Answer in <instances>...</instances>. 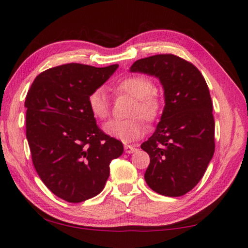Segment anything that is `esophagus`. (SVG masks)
I'll return each mask as SVG.
<instances>
[{
  "label": "esophagus",
  "mask_w": 248,
  "mask_h": 248,
  "mask_svg": "<svg viewBox=\"0 0 248 248\" xmlns=\"http://www.w3.org/2000/svg\"><path fill=\"white\" fill-rule=\"evenodd\" d=\"M124 150H125V153L131 154V153H134L136 151V147L132 145H124Z\"/></svg>",
  "instance_id": "obj_1"
}]
</instances>
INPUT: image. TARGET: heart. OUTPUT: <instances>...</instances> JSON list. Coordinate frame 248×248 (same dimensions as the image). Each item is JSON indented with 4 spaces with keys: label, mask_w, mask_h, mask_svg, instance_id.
Returning <instances> with one entry per match:
<instances>
[{
    "label": "heart",
    "mask_w": 248,
    "mask_h": 248,
    "mask_svg": "<svg viewBox=\"0 0 248 248\" xmlns=\"http://www.w3.org/2000/svg\"><path fill=\"white\" fill-rule=\"evenodd\" d=\"M113 90L116 94H124L134 98L131 109L132 117H142L147 122H154L161 113V98L153 92V83L145 76H125L114 83ZM87 106L95 119L105 120L111 114V102L103 89H95L89 94ZM103 129L106 134L123 143L135 142L146 133L145 125L140 119L112 120L104 124Z\"/></svg>",
    "instance_id": "obj_1"
}]
</instances>
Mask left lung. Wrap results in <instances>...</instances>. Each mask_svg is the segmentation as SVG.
<instances>
[{"mask_svg": "<svg viewBox=\"0 0 248 248\" xmlns=\"http://www.w3.org/2000/svg\"><path fill=\"white\" fill-rule=\"evenodd\" d=\"M155 76L164 89L161 121L140 147L150 155L147 185L164 196H182L197 185L215 151L208 86L192 63L173 54L137 60L129 68Z\"/></svg>", "mask_w": 248, "mask_h": 248, "instance_id": "8db88e82", "label": "left lung"}]
</instances>
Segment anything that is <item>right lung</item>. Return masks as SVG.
Masks as SVG:
<instances>
[{
    "label": "right lung",
    "mask_w": 248,
    "mask_h": 248,
    "mask_svg": "<svg viewBox=\"0 0 248 248\" xmlns=\"http://www.w3.org/2000/svg\"><path fill=\"white\" fill-rule=\"evenodd\" d=\"M119 67L70 63L36 76L25 98L26 139L33 165L53 194L81 203L100 194L123 144L96 125L87 96Z\"/></svg>",
    "instance_id": "add662e5"
}]
</instances>
